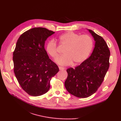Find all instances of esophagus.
Instances as JSON below:
<instances>
[{"label": "esophagus", "mask_w": 121, "mask_h": 121, "mask_svg": "<svg viewBox=\"0 0 121 121\" xmlns=\"http://www.w3.org/2000/svg\"><path fill=\"white\" fill-rule=\"evenodd\" d=\"M59 70H64V68H62V67H61V66H59Z\"/></svg>", "instance_id": "34e87169"}]
</instances>
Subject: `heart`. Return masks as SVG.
I'll list each match as a JSON object with an SVG mask.
<instances>
[{
    "label": "heart",
    "mask_w": 121,
    "mask_h": 121,
    "mask_svg": "<svg viewBox=\"0 0 121 121\" xmlns=\"http://www.w3.org/2000/svg\"><path fill=\"white\" fill-rule=\"evenodd\" d=\"M59 44L65 48V55L56 60L61 65H69L73 63L77 65L88 58L94 47V41L88 35H80L73 32H69L60 35L58 38ZM47 52L54 59L57 58L59 53L56 43L53 40L47 43L46 46Z\"/></svg>",
    "instance_id": "obj_1"
}]
</instances>
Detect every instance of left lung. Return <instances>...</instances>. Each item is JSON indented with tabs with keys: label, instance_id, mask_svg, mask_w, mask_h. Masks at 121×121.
Here are the masks:
<instances>
[{
	"label": "left lung",
	"instance_id": "8db88e82",
	"mask_svg": "<svg viewBox=\"0 0 121 121\" xmlns=\"http://www.w3.org/2000/svg\"><path fill=\"white\" fill-rule=\"evenodd\" d=\"M88 30L96 42L91 56L75 69L66 70L65 88L78 98L88 97L96 92L109 68L110 51L106 42L92 30Z\"/></svg>",
	"mask_w": 121,
	"mask_h": 121
}]
</instances>
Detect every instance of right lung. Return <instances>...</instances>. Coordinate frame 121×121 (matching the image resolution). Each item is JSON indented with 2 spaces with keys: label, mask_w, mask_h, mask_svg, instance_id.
Instances as JSON below:
<instances>
[{
  "label": "right lung",
  "mask_w": 121,
  "mask_h": 121,
  "mask_svg": "<svg viewBox=\"0 0 121 121\" xmlns=\"http://www.w3.org/2000/svg\"><path fill=\"white\" fill-rule=\"evenodd\" d=\"M54 33L46 28L34 27L17 39L13 53L14 72L22 89L30 96L46 93L51 78L59 71L44 47L46 40Z\"/></svg>",
  "instance_id": "obj_1"
}]
</instances>
